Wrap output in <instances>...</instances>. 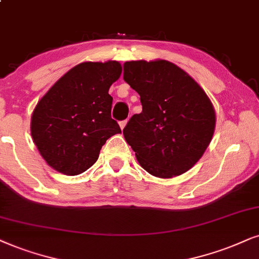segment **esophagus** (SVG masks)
Listing matches in <instances>:
<instances>
[{
	"label": "esophagus",
	"instance_id": "esophagus-1",
	"mask_svg": "<svg viewBox=\"0 0 259 259\" xmlns=\"http://www.w3.org/2000/svg\"><path fill=\"white\" fill-rule=\"evenodd\" d=\"M126 123H127V120H122V122H119V126H120V129H124V127H125V125H126Z\"/></svg>",
	"mask_w": 259,
	"mask_h": 259
}]
</instances>
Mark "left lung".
Segmentation results:
<instances>
[{"instance_id":"1","label":"left lung","mask_w":259,"mask_h":259,"mask_svg":"<svg viewBox=\"0 0 259 259\" xmlns=\"http://www.w3.org/2000/svg\"><path fill=\"white\" fill-rule=\"evenodd\" d=\"M124 80L140 94L142 112L123 135L137 161L158 178L189 171L204 154L217 116L203 88L178 65L165 60L124 63Z\"/></svg>"}]
</instances>
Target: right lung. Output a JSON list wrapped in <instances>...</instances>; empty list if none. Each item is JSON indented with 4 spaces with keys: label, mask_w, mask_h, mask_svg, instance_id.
<instances>
[{
    "label": "right lung",
    "mask_w": 259,
    "mask_h": 259,
    "mask_svg": "<svg viewBox=\"0 0 259 259\" xmlns=\"http://www.w3.org/2000/svg\"><path fill=\"white\" fill-rule=\"evenodd\" d=\"M122 74L117 61L83 62L67 71L38 101L31 135L55 171L77 176L99 158L106 140L122 133L111 118V84Z\"/></svg>",
    "instance_id": "1"
}]
</instances>
